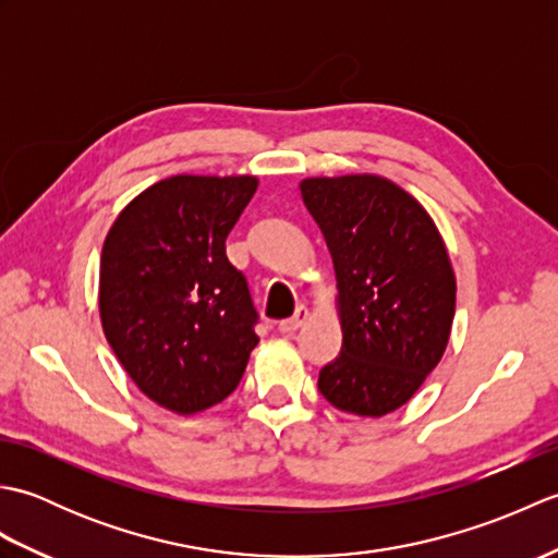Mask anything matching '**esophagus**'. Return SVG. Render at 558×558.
<instances>
[{
    "label": "esophagus",
    "mask_w": 558,
    "mask_h": 558,
    "mask_svg": "<svg viewBox=\"0 0 558 558\" xmlns=\"http://www.w3.org/2000/svg\"><path fill=\"white\" fill-rule=\"evenodd\" d=\"M306 318H310V312H306L304 306H300V310L294 312L292 318H286V322L278 324V330H280V333L290 336V333H294V330H300L306 324Z\"/></svg>",
    "instance_id": "esophagus-1"
}]
</instances>
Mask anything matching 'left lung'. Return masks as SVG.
Listing matches in <instances>:
<instances>
[{
	"label": "left lung",
	"instance_id": "obj_1",
	"mask_svg": "<svg viewBox=\"0 0 558 558\" xmlns=\"http://www.w3.org/2000/svg\"><path fill=\"white\" fill-rule=\"evenodd\" d=\"M333 258L342 348L318 374L330 405L384 417L441 362L456 316V272L417 198L378 174L300 182Z\"/></svg>",
	"mask_w": 558,
	"mask_h": 558
}]
</instances>
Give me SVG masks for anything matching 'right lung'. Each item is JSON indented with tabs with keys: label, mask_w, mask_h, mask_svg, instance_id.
<instances>
[{
	"label": "right lung",
	"mask_w": 558,
	"mask_h": 558,
	"mask_svg": "<svg viewBox=\"0 0 558 558\" xmlns=\"http://www.w3.org/2000/svg\"><path fill=\"white\" fill-rule=\"evenodd\" d=\"M252 174H174L129 201L105 236V338L144 396L177 414L218 405L256 348V310L228 254Z\"/></svg>",
	"instance_id": "add662e5"
}]
</instances>
